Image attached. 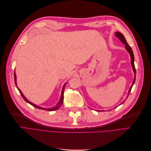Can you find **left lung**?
<instances>
[{
    "instance_id": "8db88e82",
    "label": "left lung",
    "mask_w": 151,
    "mask_h": 151,
    "mask_svg": "<svg viewBox=\"0 0 151 151\" xmlns=\"http://www.w3.org/2000/svg\"><path fill=\"white\" fill-rule=\"evenodd\" d=\"M115 35H116V36L117 37H118V38L120 40V41H121L125 45V49L127 50V52L129 53V54H130V58H131V64H132V69H133V72H134V79H133V83H132V86L130 87V89H129V90H128V93L127 96V98H126V99H127V98H128L129 94H130V93L131 90H132V88L133 85L134 83L135 79H136V69H135L134 64V55H133V51H132V48L130 47V45H129L128 44V43H127V40H126L125 37L124 36V35H123L122 34V33L119 32H115ZM125 101H125H124L122 103L120 104L124 103Z\"/></svg>"
}]
</instances>
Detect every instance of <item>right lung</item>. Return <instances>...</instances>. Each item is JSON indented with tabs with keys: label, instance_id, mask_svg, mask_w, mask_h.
<instances>
[{
	"label": "right lung",
	"instance_id": "right-lung-1",
	"mask_svg": "<svg viewBox=\"0 0 151 151\" xmlns=\"http://www.w3.org/2000/svg\"><path fill=\"white\" fill-rule=\"evenodd\" d=\"M14 77H15V85H16V86H17V87L18 90H19V93H20V94L21 95V96H22V97L23 98V99L25 100V101H26L27 103H28L29 104H31V105H32V106H33L34 107H36V108H37V109H42V110H45V111H55V110L58 109L59 108H60V107H61V105L63 104V99H64V88H65V87H66V85L67 82H66L64 84L63 87V88H62L61 94L60 99V100H59L58 103H57V104H56L55 106H53V107H50V108H46V107H41V106H37V105H36V104H34V103H32L30 102L29 101V100H28L27 99H26V97L24 96V95L23 94V93L21 92V90L18 88V87H17V76H16L15 73H14Z\"/></svg>",
	"mask_w": 151,
	"mask_h": 151
}]
</instances>
